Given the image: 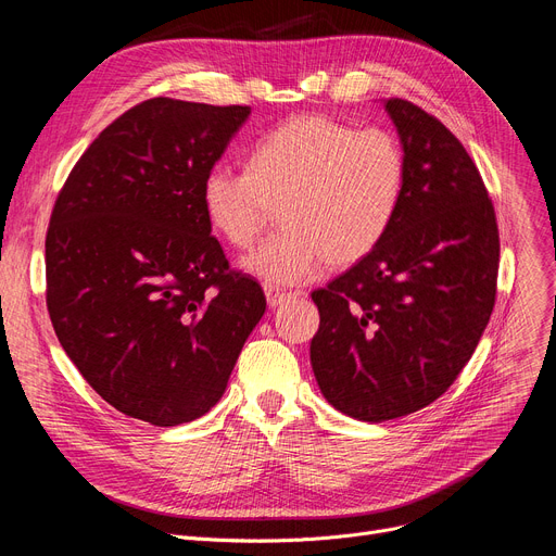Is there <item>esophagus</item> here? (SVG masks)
Wrapping results in <instances>:
<instances>
[{
    "label": "esophagus",
    "instance_id": "34e87169",
    "mask_svg": "<svg viewBox=\"0 0 556 556\" xmlns=\"http://www.w3.org/2000/svg\"><path fill=\"white\" fill-rule=\"evenodd\" d=\"M290 298H298L295 293H286V290H279V288H273V286H266V302L270 308L279 306L281 302L290 300Z\"/></svg>",
    "mask_w": 556,
    "mask_h": 556
}]
</instances>
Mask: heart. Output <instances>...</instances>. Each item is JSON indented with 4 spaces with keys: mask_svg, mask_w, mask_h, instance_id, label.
<instances>
[{
    "mask_svg": "<svg viewBox=\"0 0 556 556\" xmlns=\"http://www.w3.org/2000/svg\"><path fill=\"white\" fill-rule=\"evenodd\" d=\"M407 162L388 130H356L325 114L288 119L250 151V168L212 166L202 210L216 233L248 248L281 207V229L241 268L270 286L315 279L369 256L390 231L405 191Z\"/></svg>",
    "mask_w": 556,
    "mask_h": 556,
    "instance_id": "b5f03b06",
    "label": "heart"
}]
</instances>
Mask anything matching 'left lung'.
Returning a JSON list of instances; mask_svg holds the SVG:
<instances>
[{
    "label": "left lung",
    "instance_id": "left-lung-1",
    "mask_svg": "<svg viewBox=\"0 0 556 556\" xmlns=\"http://www.w3.org/2000/svg\"><path fill=\"white\" fill-rule=\"evenodd\" d=\"M383 108L407 162L401 210L381 245L311 295L319 392L369 424L451 388L491 317L501 256L493 204L457 137L410 101Z\"/></svg>",
    "mask_w": 556,
    "mask_h": 556
}]
</instances>
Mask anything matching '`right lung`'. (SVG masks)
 I'll list each match as a JSON object with an SVG mask.
<instances>
[{
  "mask_svg": "<svg viewBox=\"0 0 556 556\" xmlns=\"http://www.w3.org/2000/svg\"><path fill=\"white\" fill-rule=\"evenodd\" d=\"M248 105L151 99L83 153L47 231V308L65 354L116 410L180 426L225 394L266 313L229 273L202 210V178Z\"/></svg>",
  "mask_w": 556,
  "mask_h": 556,
  "instance_id": "right-lung-1",
  "label": "right lung"
}]
</instances>
